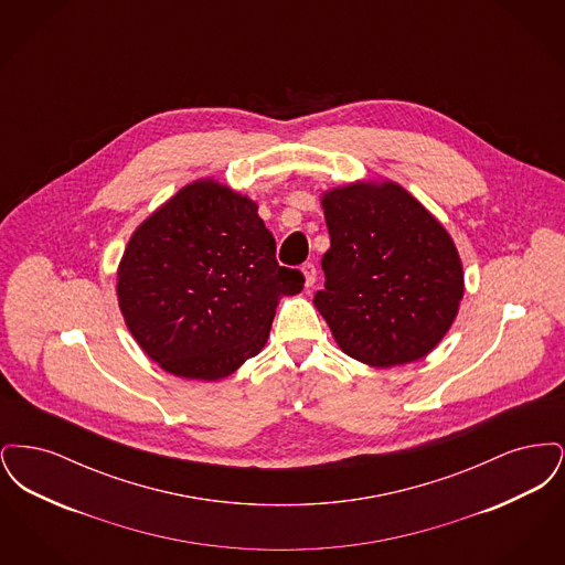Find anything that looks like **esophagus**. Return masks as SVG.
<instances>
[{"label":"esophagus","instance_id":"34e87169","mask_svg":"<svg viewBox=\"0 0 565 565\" xmlns=\"http://www.w3.org/2000/svg\"><path fill=\"white\" fill-rule=\"evenodd\" d=\"M300 273H302V277H305V286L311 288V286L316 284V277H318L316 265H313V263H305V265L300 267Z\"/></svg>","mask_w":565,"mask_h":565}]
</instances>
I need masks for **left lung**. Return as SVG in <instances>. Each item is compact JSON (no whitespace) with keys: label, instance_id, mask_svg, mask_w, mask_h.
<instances>
[{"label":"left lung","instance_id":"8db88e82","mask_svg":"<svg viewBox=\"0 0 565 565\" xmlns=\"http://www.w3.org/2000/svg\"><path fill=\"white\" fill-rule=\"evenodd\" d=\"M322 207L330 249L313 302L339 348L375 369L428 355L463 296L449 233L396 182L328 190Z\"/></svg>","mask_w":565,"mask_h":565}]
</instances>
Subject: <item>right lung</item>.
Wrapping results in <instances>:
<instances>
[{
    "instance_id": "right-lung-1",
    "label": "right lung",
    "mask_w": 565,
    "mask_h": 565,
    "mask_svg": "<svg viewBox=\"0 0 565 565\" xmlns=\"http://www.w3.org/2000/svg\"><path fill=\"white\" fill-rule=\"evenodd\" d=\"M305 277L279 267L258 205L199 180L146 217L118 265V307L137 345L167 373L217 381L269 339L281 296Z\"/></svg>"
}]
</instances>
